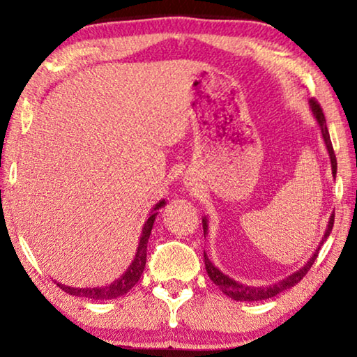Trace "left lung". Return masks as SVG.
Segmentation results:
<instances>
[{"mask_svg":"<svg viewBox=\"0 0 357 357\" xmlns=\"http://www.w3.org/2000/svg\"><path fill=\"white\" fill-rule=\"evenodd\" d=\"M309 105H310L312 114H314V116H315L317 123H319L321 138H324V143L326 146V151H328L330 162H331V174H333V177H336V167H338V165H336V155H335L333 146H331L330 133H328V128H326V121H325L324 112H321L320 105L317 104L315 100H309ZM333 222H335V213H331V216L328 219V224H326L324 237H321V241L319 243V247H317V250L314 252V255H312L309 260L304 263V266H301L299 270H296L294 273H291V275L286 276L284 280H281V281H278V282H273V284H268V286H248V284H242V282L236 281V280H234V278L227 276L226 273H222L221 270H219V268L214 265L211 260H209L206 253H204V266H206L209 280H211L214 284H216L219 289L224 292V294L229 296L234 301L257 302V301H266V299H270V297H275L278 294H281V292H284L287 289H291L292 286H296L297 282H299L302 278L307 275V271L310 270V266L314 265V261L317 260V257H319L320 247L324 245V242L330 237L331 229H333ZM203 232H204V236H206V234H208V218L206 216L203 218Z\"/></svg>","mask_w":357,"mask_h":357,"instance_id":"obj_1","label":"left lung"}]
</instances>
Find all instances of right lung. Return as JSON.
I'll list each match as a JSON object with an SVG mask.
<instances>
[{"label":"right lung","mask_w":357,"mask_h":357,"mask_svg":"<svg viewBox=\"0 0 357 357\" xmlns=\"http://www.w3.org/2000/svg\"><path fill=\"white\" fill-rule=\"evenodd\" d=\"M162 206H165V199H159V203L151 209L148 219L144 221L143 231H141L138 248H136L133 261L130 263V266L126 268V271L119 278V280H115L114 282H110V284L100 286V287H71L55 281L58 287H61L63 291L71 296L82 297V299H92V301H112V299H116V297L125 296L126 292H128L131 287L139 281L141 275H143L144 266H146L148 238L151 236V231H153L155 216H158V209Z\"/></svg>","instance_id":"obj_1"}]
</instances>
